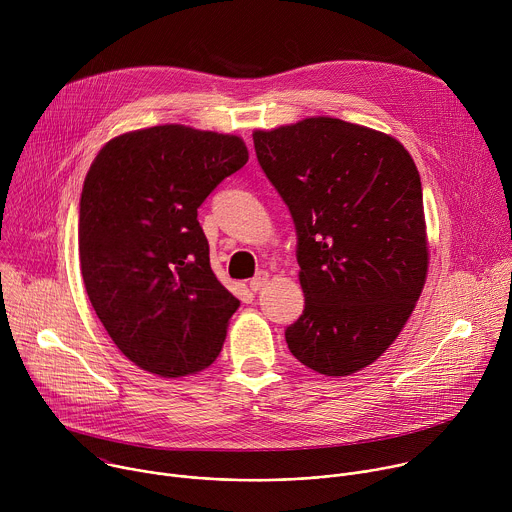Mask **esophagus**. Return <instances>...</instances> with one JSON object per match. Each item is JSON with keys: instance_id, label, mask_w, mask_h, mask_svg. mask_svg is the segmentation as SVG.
I'll return each mask as SVG.
<instances>
[{"instance_id": "esophagus-1", "label": "esophagus", "mask_w": 512, "mask_h": 512, "mask_svg": "<svg viewBox=\"0 0 512 512\" xmlns=\"http://www.w3.org/2000/svg\"><path fill=\"white\" fill-rule=\"evenodd\" d=\"M267 281H269V273H267V271H259V273L249 281V287H251L253 291H259V289H263V287L267 285Z\"/></svg>"}]
</instances>
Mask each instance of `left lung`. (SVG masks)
I'll list each match as a JSON object with an SVG mask.
<instances>
[{
	"instance_id": "1",
	"label": "left lung",
	"mask_w": 512,
	"mask_h": 512,
	"mask_svg": "<svg viewBox=\"0 0 512 512\" xmlns=\"http://www.w3.org/2000/svg\"><path fill=\"white\" fill-rule=\"evenodd\" d=\"M253 141L298 231L306 308L287 346L320 375H352L395 342L425 285L417 166L393 135L336 117L255 129Z\"/></svg>"
}]
</instances>
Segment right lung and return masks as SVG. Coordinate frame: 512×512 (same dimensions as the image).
<instances>
[{
  "mask_svg": "<svg viewBox=\"0 0 512 512\" xmlns=\"http://www.w3.org/2000/svg\"><path fill=\"white\" fill-rule=\"evenodd\" d=\"M249 150L239 135L168 123L109 139L81 194L87 296L139 369L176 379L216 360L239 300L210 269L198 206Z\"/></svg>",
  "mask_w": 512,
  "mask_h": 512,
  "instance_id": "add662e5",
  "label": "right lung"
}]
</instances>
